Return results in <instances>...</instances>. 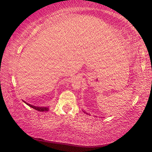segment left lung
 <instances>
[{
	"label": "left lung",
	"mask_w": 152,
	"mask_h": 152,
	"mask_svg": "<svg viewBox=\"0 0 152 152\" xmlns=\"http://www.w3.org/2000/svg\"><path fill=\"white\" fill-rule=\"evenodd\" d=\"M83 112H84V113H86V115H90V114H88V113H86V112H85V111H84V110H83Z\"/></svg>",
	"instance_id": "8db88e82"
}]
</instances>
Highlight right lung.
Listing matches in <instances>:
<instances>
[{
  "label": "right lung",
  "mask_w": 152,
  "mask_h": 152,
  "mask_svg": "<svg viewBox=\"0 0 152 152\" xmlns=\"http://www.w3.org/2000/svg\"><path fill=\"white\" fill-rule=\"evenodd\" d=\"M23 101L25 104H27L28 106L31 107V108H33V109H34L35 110H38V111H40V112H43V111H48V110H49V107H38V106H35V105H32L31 104H29L27 103V102H26L24 101Z\"/></svg>",
  "instance_id": "obj_1"
}]
</instances>
